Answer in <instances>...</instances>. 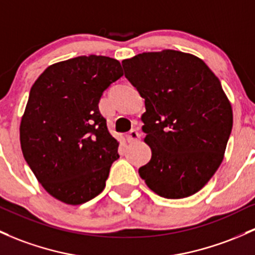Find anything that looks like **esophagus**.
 Masks as SVG:
<instances>
[{"mask_svg": "<svg viewBox=\"0 0 255 255\" xmlns=\"http://www.w3.org/2000/svg\"><path fill=\"white\" fill-rule=\"evenodd\" d=\"M139 136H141V135H139L137 131H136V130H131L130 132H128V135H127V137H128V142H136V141H138Z\"/></svg>", "mask_w": 255, "mask_h": 255, "instance_id": "34e87169", "label": "esophagus"}]
</instances>
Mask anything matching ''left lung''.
<instances>
[{
    "mask_svg": "<svg viewBox=\"0 0 255 255\" xmlns=\"http://www.w3.org/2000/svg\"><path fill=\"white\" fill-rule=\"evenodd\" d=\"M144 98V142L152 157L138 169L149 190L168 199L197 193L220 166L234 114L218 76L181 51L143 52L122 62Z\"/></svg>",
    "mask_w": 255,
    "mask_h": 255,
    "instance_id": "obj_1",
    "label": "left lung"
}]
</instances>
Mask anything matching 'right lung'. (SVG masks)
Instances as JSON below:
<instances>
[{"label": "right lung", "instance_id": "obj_1", "mask_svg": "<svg viewBox=\"0 0 255 255\" xmlns=\"http://www.w3.org/2000/svg\"><path fill=\"white\" fill-rule=\"evenodd\" d=\"M120 76L119 61L91 54L54 63L31 86L19 128L21 152L37 181L63 203L98 196L119 158L98 102Z\"/></svg>", "mask_w": 255, "mask_h": 255}]
</instances>
